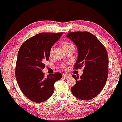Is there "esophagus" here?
Listing matches in <instances>:
<instances>
[{"instance_id": "esophagus-1", "label": "esophagus", "mask_w": 122, "mask_h": 122, "mask_svg": "<svg viewBox=\"0 0 122 122\" xmlns=\"http://www.w3.org/2000/svg\"><path fill=\"white\" fill-rule=\"evenodd\" d=\"M70 75H69V74H63V77H65V78H68L70 77Z\"/></svg>"}]
</instances>
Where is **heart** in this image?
<instances>
[{
  "instance_id": "heart-1",
  "label": "heart",
  "mask_w": 122,
  "mask_h": 122,
  "mask_svg": "<svg viewBox=\"0 0 122 122\" xmlns=\"http://www.w3.org/2000/svg\"><path fill=\"white\" fill-rule=\"evenodd\" d=\"M61 45H62V47L64 48V49L65 51H67V50L69 49H71V48H74V45H73L71 42L69 41H64L61 42ZM52 52H53V48H51V49H50L49 51L50 55H52Z\"/></svg>"
}]
</instances>
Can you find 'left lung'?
I'll list each match as a JSON object with an SVG mask.
<instances>
[{"label": "left lung", "instance_id": "left-lung-1", "mask_svg": "<svg viewBox=\"0 0 122 122\" xmlns=\"http://www.w3.org/2000/svg\"><path fill=\"white\" fill-rule=\"evenodd\" d=\"M67 37L77 45L78 59L74 69L83 67L82 75L72 76L76 80L71 93L82 100L93 99L105 86L108 77V57L104 45L94 35L86 31L73 32Z\"/></svg>", "mask_w": 122, "mask_h": 122}]
</instances>
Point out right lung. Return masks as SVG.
<instances>
[{
	"label": "right lung",
	"instance_id": "right-lung-1",
	"mask_svg": "<svg viewBox=\"0 0 122 122\" xmlns=\"http://www.w3.org/2000/svg\"><path fill=\"white\" fill-rule=\"evenodd\" d=\"M63 34L40 33L29 38L21 45L15 68L17 82L28 99L36 103L44 102L55 91L54 84L62 77L61 73L45 77L42 70L49 58V51Z\"/></svg>",
	"mask_w": 122,
	"mask_h": 122
}]
</instances>
